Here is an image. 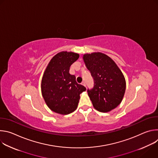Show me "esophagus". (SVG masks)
I'll return each instance as SVG.
<instances>
[{
	"label": "esophagus",
	"mask_w": 158,
	"mask_h": 158,
	"mask_svg": "<svg viewBox=\"0 0 158 158\" xmlns=\"http://www.w3.org/2000/svg\"><path fill=\"white\" fill-rule=\"evenodd\" d=\"M82 84L83 85H84V86H86V84H85V82H84V81H83L82 82Z\"/></svg>",
	"instance_id": "obj_1"
}]
</instances>
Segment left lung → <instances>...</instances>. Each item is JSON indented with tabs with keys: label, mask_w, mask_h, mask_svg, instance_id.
<instances>
[{
	"label": "left lung",
	"mask_w": 158,
	"mask_h": 158,
	"mask_svg": "<svg viewBox=\"0 0 158 158\" xmlns=\"http://www.w3.org/2000/svg\"><path fill=\"white\" fill-rule=\"evenodd\" d=\"M83 59L94 79L88 96L98 110L107 112L122 101L126 90L125 78L114 61L101 52L86 54Z\"/></svg>",
	"instance_id": "8db88e82"
}]
</instances>
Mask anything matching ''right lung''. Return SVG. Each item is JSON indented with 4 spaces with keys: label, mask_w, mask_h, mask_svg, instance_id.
<instances>
[{
    "label": "right lung",
    "mask_w": 158,
    "mask_h": 158,
    "mask_svg": "<svg viewBox=\"0 0 158 158\" xmlns=\"http://www.w3.org/2000/svg\"><path fill=\"white\" fill-rule=\"evenodd\" d=\"M79 57L77 53L62 51L49 62L41 82L42 96L48 106L60 114H69L77 107L80 94L86 88L69 74L71 65Z\"/></svg>",
    "instance_id": "right-lung-1"
}]
</instances>
